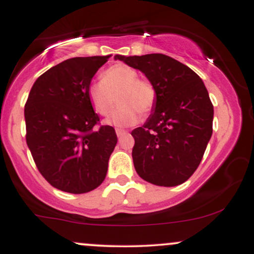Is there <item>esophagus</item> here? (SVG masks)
Masks as SVG:
<instances>
[{"label": "esophagus", "instance_id": "1", "mask_svg": "<svg viewBox=\"0 0 254 254\" xmlns=\"http://www.w3.org/2000/svg\"><path fill=\"white\" fill-rule=\"evenodd\" d=\"M116 133H117V136H118V137H121V136L125 135V133H127V131L122 130V129H117V130H116Z\"/></svg>", "mask_w": 254, "mask_h": 254}]
</instances>
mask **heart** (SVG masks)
Wrapping results in <instances>:
<instances>
[{
    "label": "heart",
    "instance_id": "b5f03b06",
    "mask_svg": "<svg viewBox=\"0 0 254 254\" xmlns=\"http://www.w3.org/2000/svg\"><path fill=\"white\" fill-rule=\"evenodd\" d=\"M87 97L93 110L106 117L116 105L119 106L107 119L117 127L136 124L141 115L145 117L153 111L156 101V89L150 81L139 78L135 69L125 64L110 66L101 74L100 81H94L87 88Z\"/></svg>",
    "mask_w": 254,
    "mask_h": 254
}]
</instances>
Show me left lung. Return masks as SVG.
<instances>
[{
    "mask_svg": "<svg viewBox=\"0 0 254 254\" xmlns=\"http://www.w3.org/2000/svg\"><path fill=\"white\" fill-rule=\"evenodd\" d=\"M115 58L141 70L156 89L153 113L131 132L137 174L167 188L185 183L199 166L212 135L214 106L202 78L162 54Z\"/></svg>",
    "mask_w": 254,
    "mask_h": 254,
    "instance_id": "8db88e82",
    "label": "left lung"
}]
</instances>
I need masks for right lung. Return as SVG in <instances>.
Wrapping results in <instances>:
<instances>
[{"mask_svg":"<svg viewBox=\"0 0 254 254\" xmlns=\"http://www.w3.org/2000/svg\"><path fill=\"white\" fill-rule=\"evenodd\" d=\"M110 56L75 57L37 78L25 105L26 142L40 174L58 190L86 193L107 173L116 131L100 124L87 88Z\"/></svg>","mask_w":254,"mask_h":254,"instance_id":"right-lung-1","label":"right lung"}]
</instances>
